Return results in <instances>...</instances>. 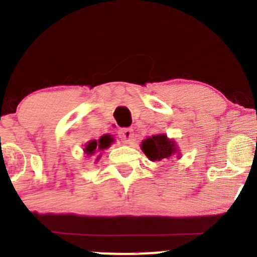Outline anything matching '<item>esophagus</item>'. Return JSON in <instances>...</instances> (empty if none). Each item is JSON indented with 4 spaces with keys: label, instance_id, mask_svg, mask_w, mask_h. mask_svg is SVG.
Instances as JSON below:
<instances>
[{
    "label": "esophagus",
    "instance_id": "34e87169",
    "mask_svg": "<svg viewBox=\"0 0 257 257\" xmlns=\"http://www.w3.org/2000/svg\"><path fill=\"white\" fill-rule=\"evenodd\" d=\"M118 134H119V137H120V138H121V141L125 142V143L131 142V139L133 138V136H134V134H133V129H131V128H121V129H119Z\"/></svg>",
    "mask_w": 257,
    "mask_h": 257
}]
</instances>
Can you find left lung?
<instances>
[{
	"instance_id": "1",
	"label": "left lung",
	"mask_w": 257,
	"mask_h": 257,
	"mask_svg": "<svg viewBox=\"0 0 257 257\" xmlns=\"http://www.w3.org/2000/svg\"><path fill=\"white\" fill-rule=\"evenodd\" d=\"M142 149L153 162L169 159L172 155L177 153L175 143L173 141H169L165 134H159V136H153L148 138L142 144Z\"/></svg>"
}]
</instances>
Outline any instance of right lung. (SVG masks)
<instances>
[{"label":"right lung","mask_w":257,"mask_h":257,"mask_svg":"<svg viewBox=\"0 0 257 257\" xmlns=\"http://www.w3.org/2000/svg\"><path fill=\"white\" fill-rule=\"evenodd\" d=\"M110 143H112V138H110L109 136H103L98 142L97 141L89 142V143L85 145L84 152L87 153L88 155H92L94 154L97 150H103L105 149V148H108L110 145Z\"/></svg>","instance_id":"add662e5"}]
</instances>
